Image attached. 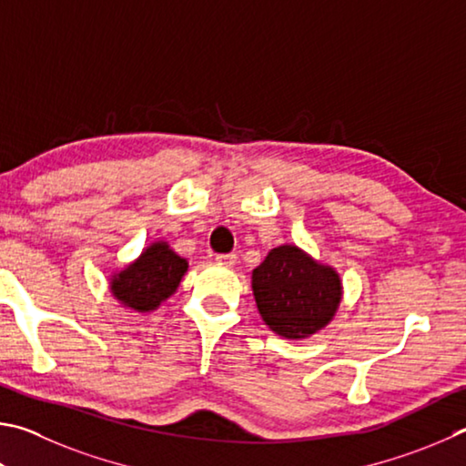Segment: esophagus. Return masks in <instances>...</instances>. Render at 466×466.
<instances>
[{
    "instance_id": "obj_1",
    "label": "esophagus",
    "mask_w": 466,
    "mask_h": 466,
    "mask_svg": "<svg viewBox=\"0 0 466 466\" xmlns=\"http://www.w3.org/2000/svg\"><path fill=\"white\" fill-rule=\"evenodd\" d=\"M217 264L225 266V268H233L235 264H238V256H235V254H220V256H217Z\"/></svg>"
}]
</instances>
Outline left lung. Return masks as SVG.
<instances>
[{
    "instance_id": "8db88e82",
    "label": "left lung",
    "mask_w": 466,
    "mask_h": 466,
    "mask_svg": "<svg viewBox=\"0 0 466 466\" xmlns=\"http://www.w3.org/2000/svg\"><path fill=\"white\" fill-rule=\"evenodd\" d=\"M264 323L284 339H307L336 317L344 287L336 268L297 246H279L251 272Z\"/></svg>"
}]
</instances>
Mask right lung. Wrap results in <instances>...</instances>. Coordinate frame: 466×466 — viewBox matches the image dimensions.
Returning a JSON list of instances; mask_svg holds the SVG:
<instances>
[{"label":"right lung","mask_w":466,"mask_h":466,"mask_svg":"<svg viewBox=\"0 0 466 466\" xmlns=\"http://www.w3.org/2000/svg\"><path fill=\"white\" fill-rule=\"evenodd\" d=\"M186 272L187 262L167 241H153L135 262L110 276V292L125 309L151 313L174 295Z\"/></svg>","instance_id":"1"}]
</instances>
